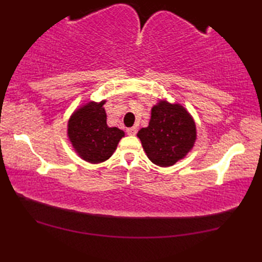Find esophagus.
I'll return each instance as SVG.
<instances>
[{"instance_id":"esophagus-1","label":"esophagus","mask_w":262,"mask_h":262,"mask_svg":"<svg viewBox=\"0 0 262 262\" xmlns=\"http://www.w3.org/2000/svg\"><path fill=\"white\" fill-rule=\"evenodd\" d=\"M127 134L128 135H135L137 133V128L136 127H130V128H127Z\"/></svg>"}]
</instances>
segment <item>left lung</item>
Masks as SVG:
<instances>
[{
	"mask_svg": "<svg viewBox=\"0 0 262 262\" xmlns=\"http://www.w3.org/2000/svg\"><path fill=\"white\" fill-rule=\"evenodd\" d=\"M137 136L154 164L170 166L193 146L196 125L181 105L160 101L152 109L148 127L142 128Z\"/></svg>",
	"mask_w": 262,
	"mask_h": 262,
	"instance_id": "left-lung-1",
	"label": "left lung"
}]
</instances>
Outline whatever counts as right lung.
Masks as SVG:
<instances>
[{"label":"right lung","instance_id":"add662e5","mask_svg":"<svg viewBox=\"0 0 262 262\" xmlns=\"http://www.w3.org/2000/svg\"><path fill=\"white\" fill-rule=\"evenodd\" d=\"M104 101L90 102L76 110L69 121V137L75 151L88 162L108 160L124 136L119 128L107 126Z\"/></svg>","mask_w":262,"mask_h":262}]
</instances>
